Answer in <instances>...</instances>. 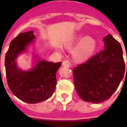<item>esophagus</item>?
Masks as SVG:
<instances>
[{
	"label": "esophagus",
	"instance_id": "obj_1",
	"mask_svg": "<svg viewBox=\"0 0 127 127\" xmlns=\"http://www.w3.org/2000/svg\"><path fill=\"white\" fill-rule=\"evenodd\" d=\"M63 66L64 67H69L70 66H71V63L69 60H64L63 62Z\"/></svg>",
	"mask_w": 127,
	"mask_h": 127
}]
</instances>
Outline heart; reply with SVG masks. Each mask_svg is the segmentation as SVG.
Returning <instances> with one entry per match:
<instances>
[{
	"label": "heart",
	"instance_id": "1",
	"mask_svg": "<svg viewBox=\"0 0 127 127\" xmlns=\"http://www.w3.org/2000/svg\"><path fill=\"white\" fill-rule=\"evenodd\" d=\"M78 44L73 51L74 59L78 62H85L90 59L96 48V41L92 37H84L82 35H76L70 39L66 47L72 49Z\"/></svg>",
	"mask_w": 127,
	"mask_h": 127
}]
</instances>
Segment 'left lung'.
Here are the masks:
<instances>
[{
  "label": "left lung",
  "mask_w": 127,
  "mask_h": 127,
  "mask_svg": "<svg viewBox=\"0 0 127 127\" xmlns=\"http://www.w3.org/2000/svg\"><path fill=\"white\" fill-rule=\"evenodd\" d=\"M103 41L104 49L73 69L76 90L85 101L100 103L109 99L124 77L125 64L121 44L111 34Z\"/></svg>",
  "instance_id": "8db88e82"
}]
</instances>
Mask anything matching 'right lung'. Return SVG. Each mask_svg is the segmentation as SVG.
<instances>
[{"instance_id":"right-lung-1","label":"right lung","mask_w":127,"mask_h":127,"mask_svg":"<svg viewBox=\"0 0 127 127\" xmlns=\"http://www.w3.org/2000/svg\"><path fill=\"white\" fill-rule=\"evenodd\" d=\"M33 32L21 33L12 40L4 62L9 88L18 98L28 103L43 101L51 96L57 83L56 72L61 65V62L53 63L43 60L30 71H22L17 68L15 60L34 40Z\"/></svg>"}]
</instances>
